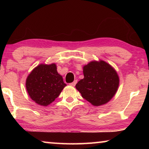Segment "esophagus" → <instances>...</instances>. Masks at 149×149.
I'll list each match as a JSON object with an SVG mask.
<instances>
[{"label":"esophagus","instance_id":"esophagus-1","mask_svg":"<svg viewBox=\"0 0 149 149\" xmlns=\"http://www.w3.org/2000/svg\"><path fill=\"white\" fill-rule=\"evenodd\" d=\"M77 84V81L76 80H75L74 82H72V83H71V84H70V85H71V86H73V87H74L75 85V84Z\"/></svg>","mask_w":149,"mask_h":149}]
</instances>
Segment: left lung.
<instances>
[{"label": "left lung", "mask_w": 149, "mask_h": 149, "mask_svg": "<svg viewBox=\"0 0 149 149\" xmlns=\"http://www.w3.org/2000/svg\"><path fill=\"white\" fill-rule=\"evenodd\" d=\"M83 72L84 78L75 85L82 97L95 107L110 101L120 83L114 68L103 60L92 61L84 65Z\"/></svg>", "instance_id": "left-lung-1"}]
</instances>
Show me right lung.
Instances as JSON below:
<instances>
[{
	"label": "right lung",
	"mask_w": 149,
	"mask_h": 149,
	"mask_svg": "<svg viewBox=\"0 0 149 149\" xmlns=\"http://www.w3.org/2000/svg\"><path fill=\"white\" fill-rule=\"evenodd\" d=\"M55 64H39L27 76V91L37 104L46 107L58 97L66 86Z\"/></svg>",
	"instance_id": "1"
}]
</instances>
